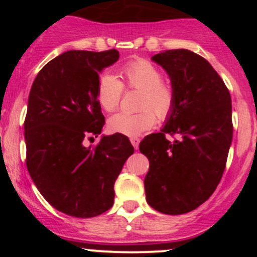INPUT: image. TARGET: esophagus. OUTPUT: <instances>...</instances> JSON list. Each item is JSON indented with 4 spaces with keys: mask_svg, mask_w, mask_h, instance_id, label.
Wrapping results in <instances>:
<instances>
[{
    "mask_svg": "<svg viewBox=\"0 0 257 257\" xmlns=\"http://www.w3.org/2000/svg\"><path fill=\"white\" fill-rule=\"evenodd\" d=\"M131 143L133 144L134 149H138L139 143H141V139H139L138 137H132V138H131Z\"/></svg>",
    "mask_w": 257,
    "mask_h": 257,
    "instance_id": "34e87169",
    "label": "esophagus"
}]
</instances>
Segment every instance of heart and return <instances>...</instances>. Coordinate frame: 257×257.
Wrapping results in <instances>:
<instances>
[{
    "label": "heart",
    "mask_w": 257,
    "mask_h": 257,
    "mask_svg": "<svg viewBox=\"0 0 257 257\" xmlns=\"http://www.w3.org/2000/svg\"><path fill=\"white\" fill-rule=\"evenodd\" d=\"M121 82L112 73H103L97 84V99L100 107L112 112L119 105L123 95V84L129 89L141 90L138 113H115L108 120L110 132L136 137L149 131L158 118L164 120L175 108L174 88L163 80V73L147 59L139 58L124 64L120 68Z\"/></svg>",
    "instance_id": "heart-1"
}]
</instances>
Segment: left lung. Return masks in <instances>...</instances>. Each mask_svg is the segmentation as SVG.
I'll list each match as a JSON object with an SVG mask.
<instances>
[{"instance_id": "left-lung-1", "label": "left lung", "mask_w": 257, "mask_h": 257, "mask_svg": "<svg viewBox=\"0 0 257 257\" xmlns=\"http://www.w3.org/2000/svg\"><path fill=\"white\" fill-rule=\"evenodd\" d=\"M152 59L169 76L177 102L162 131L139 144L149 159L145 195L163 214H185L205 203L221 180L232 141L231 97L211 64L189 49ZM167 134L177 138L168 141Z\"/></svg>"}]
</instances>
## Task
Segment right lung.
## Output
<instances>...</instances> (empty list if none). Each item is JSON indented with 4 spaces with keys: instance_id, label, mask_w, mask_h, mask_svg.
I'll list each match as a JSON object with an SVG mask.
<instances>
[{
    "instance_id": "obj_1",
    "label": "right lung",
    "mask_w": 257,
    "mask_h": 257,
    "mask_svg": "<svg viewBox=\"0 0 257 257\" xmlns=\"http://www.w3.org/2000/svg\"><path fill=\"white\" fill-rule=\"evenodd\" d=\"M119 58L116 49L68 51L49 61L31 88L25 119L28 173L43 198L63 214L93 217L114 203V183L134 153L123 134L103 136L97 99L99 73Z\"/></svg>"
}]
</instances>
